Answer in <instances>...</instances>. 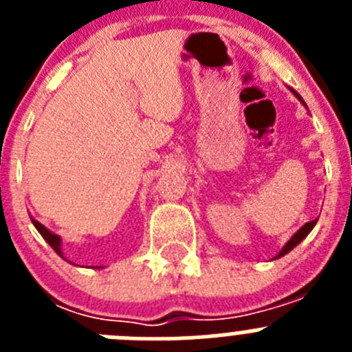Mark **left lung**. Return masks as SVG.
Returning <instances> with one entry per match:
<instances>
[{
  "instance_id": "8db88e82",
  "label": "left lung",
  "mask_w": 352,
  "mask_h": 352,
  "mask_svg": "<svg viewBox=\"0 0 352 352\" xmlns=\"http://www.w3.org/2000/svg\"><path fill=\"white\" fill-rule=\"evenodd\" d=\"M294 95H296V96H298V98H300V100H301V96H300V95H298V93H296V91H294ZM301 102H303V100H301ZM316 222H317V220H310V222H307V223H305V226H303V227H301L300 231H298V232H296V234L292 236V238H291V239H289L287 243H285V247H284V248H282V252H280V254H278V257L285 256V254H287V252H291V250H292V248L296 247V245H298V243H300L301 239H303V238H305V236H307V234H309V232H310V231H312V227H314V226H316Z\"/></svg>"
}]
</instances>
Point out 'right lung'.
<instances>
[{
  "label": "right lung",
  "instance_id": "right-lung-1",
  "mask_svg": "<svg viewBox=\"0 0 352 352\" xmlns=\"http://www.w3.org/2000/svg\"><path fill=\"white\" fill-rule=\"evenodd\" d=\"M33 226H35L36 231H38L40 234H42V238L45 239V241H47V243L51 245L52 248H54L56 254H60V256H63V254H61V250H60V243H61L60 236H56V234H52V232H49L47 229H45V227H43L40 222H36V220H33Z\"/></svg>",
  "mask_w": 352,
  "mask_h": 352
}]
</instances>
